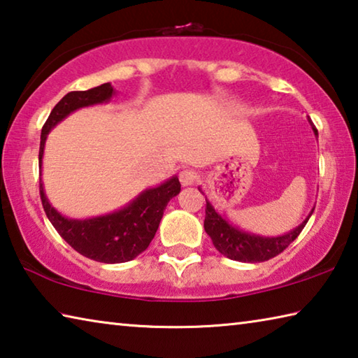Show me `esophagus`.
Returning <instances> with one entry per match:
<instances>
[{"instance_id":"esophagus-1","label":"esophagus","mask_w":358,"mask_h":358,"mask_svg":"<svg viewBox=\"0 0 358 358\" xmlns=\"http://www.w3.org/2000/svg\"><path fill=\"white\" fill-rule=\"evenodd\" d=\"M180 181L183 186H191L197 181V173L194 171H183L180 173Z\"/></svg>"}]
</instances>
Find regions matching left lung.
Instances as JSON below:
<instances>
[{"label": "left lung", "instance_id": "8db88e82", "mask_svg": "<svg viewBox=\"0 0 358 358\" xmlns=\"http://www.w3.org/2000/svg\"><path fill=\"white\" fill-rule=\"evenodd\" d=\"M313 132L314 136L317 137V129L314 128V126H313ZM199 191L205 196V192L202 191L201 186H199ZM205 202H207V208H205L203 227H205V232L210 235V238L213 241L216 250L220 251L222 256H226L229 259L238 260V262H250V264L264 262V260L275 257L286 250V248L292 243L296 237H299L303 227L306 226L308 220H310L314 211L313 208L310 211V215H308L295 229L289 230L287 234L275 235V237L273 235H271V237H266V235L248 232V230H243L238 226H235V224L230 222L226 216L221 215L220 211L215 208V205L210 202V199L207 196H205Z\"/></svg>", "mask_w": 358, "mask_h": 358}]
</instances>
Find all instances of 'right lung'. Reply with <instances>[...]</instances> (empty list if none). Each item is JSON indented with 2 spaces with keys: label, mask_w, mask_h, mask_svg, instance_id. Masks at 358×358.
<instances>
[{
  "label": "right lung",
  "mask_w": 358,
  "mask_h": 358,
  "mask_svg": "<svg viewBox=\"0 0 358 358\" xmlns=\"http://www.w3.org/2000/svg\"><path fill=\"white\" fill-rule=\"evenodd\" d=\"M110 83H102L87 92H71L53 107L41 132L39 147V172L42 175V159L47 136L58 123L69 117L72 112L83 107L107 104L115 96ZM181 191L177 175H173L161 185L147 187L132 199L124 207L107 215H99L85 220H74L59 213L48 201L42 178L39 180V192L42 207L52 226L82 256L96 262L121 264L136 259L147 250L153 240L164 210L171 199Z\"/></svg>",
  "instance_id": "add662e5"
}]
</instances>
